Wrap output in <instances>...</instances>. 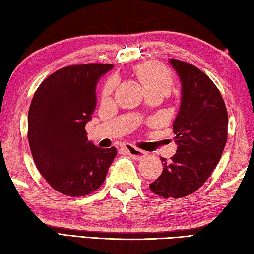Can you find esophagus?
<instances>
[{
	"instance_id": "esophagus-1",
	"label": "esophagus",
	"mask_w": 254,
	"mask_h": 254,
	"mask_svg": "<svg viewBox=\"0 0 254 254\" xmlns=\"http://www.w3.org/2000/svg\"><path fill=\"white\" fill-rule=\"evenodd\" d=\"M124 149H126V151L130 154L132 158L136 159V160H141V159L144 158L145 154H147L145 151H142V150L133 147L131 144H126L124 145Z\"/></svg>"
}]
</instances>
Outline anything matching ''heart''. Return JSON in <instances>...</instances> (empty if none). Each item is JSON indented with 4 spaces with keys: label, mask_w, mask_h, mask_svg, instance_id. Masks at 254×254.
Wrapping results in <instances>:
<instances>
[{
    "label": "heart",
    "mask_w": 254,
    "mask_h": 254,
    "mask_svg": "<svg viewBox=\"0 0 254 254\" xmlns=\"http://www.w3.org/2000/svg\"><path fill=\"white\" fill-rule=\"evenodd\" d=\"M135 75L142 84L144 91L150 89H162L169 92L173 86V77L162 66L156 63H144L135 67ZM117 79L111 78L104 86L103 94L104 96L110 95L114 91Z\"/></svg>",
    "instance_id": "obj_1"
}]
</instances>
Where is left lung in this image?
Listing matches in <instances>:
<instances>
[{
	"mask_svg": "<svg viewBox=\"0 0 254 254\" xmlns=\"http://www.w3.org/2000/svg\"><path fill=\"white\" fill-rule=\"evenodd\" d=\"M182 83V98L173 127L176 153L161 158L163 170L150 189L163 198L196 191L213 173L227 140V111L220 91L190 64L169 59Z\"/></svg>",
	"mask_w": 254,
	"mask_h": 254,
	"instance_id": "obj_1",
	"label": "left lung"
}]
</instances>
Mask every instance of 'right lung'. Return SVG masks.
I'll return each instance as SVG.
<instances>
[{"label":"right lung","instance_id":"right-lung-1","mask_svg":"<svg viewBox=\"0 0 254 254\" xmlns=\"http://www.w3.org/2000/svg\"><path fill=\"white\" fill-rule=\"evenodd\" d=\"M110 64L68 66L46 78L34 93L28 114L33 160L55 190L85 196L104 183L117 149L97 148L86 123L96 109V86Z\"/></svg>","mask_w":254,"mask_h":254}]
</instances>
